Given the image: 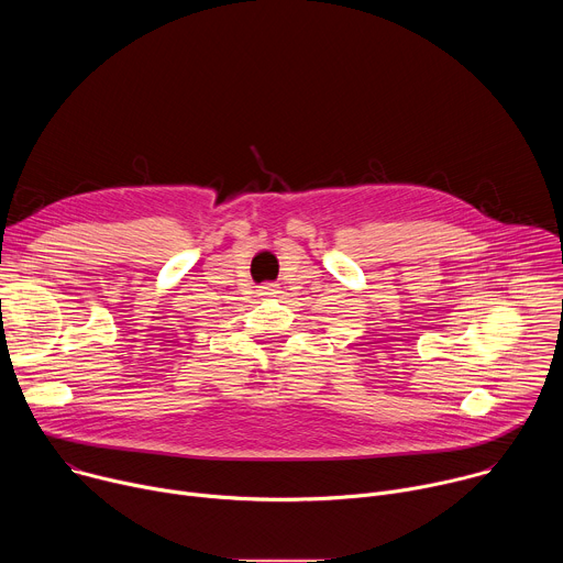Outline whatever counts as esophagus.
Masks as SVG:
<instances>
[{
    "mask_svg": "<svg viewBox=\"0 0 563 563\" xmlns=\"http://www.w3.org/2000/svg\"><path fill=\"white\" fill-rule=\"evenodd\" d=\"M258 291H261V296H272V294H276V285L267 283V285H263Z\"/></svg>",
    "mask_w": 563,
    "mask_h": 563,
    "instance_id": "obj_1",
    "label": "esophagus"
}]
</instances>
